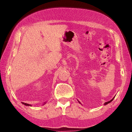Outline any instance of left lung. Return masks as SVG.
I'll use <instances>...</instances> for the list:
<instances>
[{"label":"left lung","instance_id":"left-lung-1","mask_svg":"<svg viewBox=\"0 0 132 132\" xmlns=\"http://www.w3.org/2000/svg\"><path fill=\"white\" fill-rule=\"evenodd\" d=\"M113 99H114V98H113V99L112 100H111L110 101H108V102H106L105 103V104H104V105H106V104H108V103H110V102H111V101H112V100H113ZM79 103H80V101H79ZM80 104H81V103H80Z\"/></svg>","mask_w":132,"mask_h":132}]
</instances>
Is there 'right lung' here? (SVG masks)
Segmentation results:
<instances>
[{"instance_id": "obj_1", "label": "right lung", "mask_w": 132, "mask_h": 132, "mask_svg": "<svg viewBox=\"0 0 132 132\" xmlns=\"http://www.w3.org/2000/svg\"><path fill=\"white\" fill-rule=\"evenodd\" d=\"M22 104H24L25 105H27V106H31V105H30V104H26V103H22Z\"/></svg>"}]
</instances>
